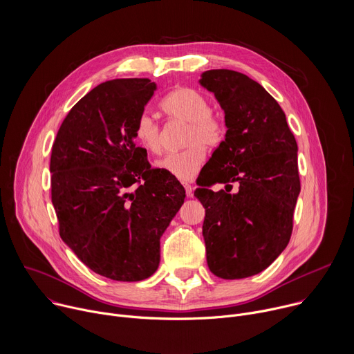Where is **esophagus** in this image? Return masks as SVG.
<instances>
[{"instance_id":"esophagus-1","label":"esophagus","mask_w":354,"mask_h":354,"mask_svg":"<svg viewBox=\"0 0 354 354\" xmlns=\"http://www.w3.org/2000/svg\"><path fill=\"white\" fill-rule=\"evenodd\" d=\"M183 186H185V190H186V196L192 197L193 196V186L189 185V183H185Z\"/></svg>"}]
</instances>
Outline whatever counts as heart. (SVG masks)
Here are the masks:
<instances>
[{"mask_svg":"<svg viewBox=\"0 0 354 354\" xmlns=\"http://www.w3.org/2000/svg\"><path fill=\"white\" fill-rule=\"evenodd\" d=\"M162 111L172 120L187 123L185 144L187 148L171 153L158 161L157 167L180 180H192L206 161L203 145L213 147L223 137V126L212 113L210 100L197 89L182 86L168 93L161 102ZM134 134L142 148L151 154L162 149V130L157 119L142 112L137 122Z\"/></svg>","mask_w":354,"mask_h":354,"instance_id":"heart-1","label":"heart"}]
</instances>
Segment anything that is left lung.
Instances as JSON below:
<instances>
[{
    "instance_id": "1",
    "label": "left lung",
    "mask_w": 354,
    "mask_h": 354,
    "mask_svg": "<svg viewBox=\"0 0 354 354\" xmlns=\"http://www.w3.org/2000/svg\"><path fill=\"white\" fill-rule=\"evenodd\" d=\"M200 85L225 115V140L194 190L206 209L207 265L227 280L269 268L286 249L301 190L297 141L276 99L257 81L232 70H209ZM224 183L226 190L208 187ZM237 186L232 194V183Z\"/></svg>"
}]
</instances>
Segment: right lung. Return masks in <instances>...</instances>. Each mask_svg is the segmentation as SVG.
I'll return each instance as SVG.
<instances>
[{
	"mask_svg": "<svg viewBox=\"0 0 354 354\" xmlns=\"http://www.w3.org/2000/svg\"><path fill=\"white\" fill-rule=\"evenodd\" d=\"M156 89L148 78L99 84L68 112L52 148L60 236L92 272L116 281L157 272L160 239L186 197L175 176L151 169L147 149L134 142Z\"/></svg>",
	"mask_w": 354,
	"mask_h": 354,
	"instance_id": "right-lung-1",
	"label": "right lung"
}]
</instances>
